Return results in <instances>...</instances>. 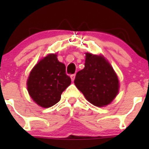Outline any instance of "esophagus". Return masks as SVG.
Instances as JSON below:
<instances>
[{
	"instance_id": "obj_1",
	"label": "esophagus",
	"mask_w": 149,
	"mask_h": 149,
	"mask_svg": "<svg viewBox=\"0 0 149 149\" xmlns=\"http://www.w3.org/2000/svg\"><path fill=\"white\" fill-rule=\"evenodd\" d=\"M70 77H71V79H72V81H74V78H75V74H71Z\"/></svg>"
}]
</instances>
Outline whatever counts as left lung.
Segmentation results:
<instances>
[{"mask_svg":"<svg viewBox=\"0 0 149 149\" xmlns=\"http://www.w3.org/2000/svg\"><path fill=\"white\" fill-rule=\"evenodd\" d=\"M74 82L86 99L97 107L110 104L119 93L116 74L101 55L86 53L84 68L76 74Z\"/></svg>","mask_w":149,"mask_h":149,"instance_id":"left-lung-1","label":"left lung"}]
</instances>
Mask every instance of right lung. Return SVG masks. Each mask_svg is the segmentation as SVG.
<instances>
[{"instance_id":"1","label":"right lung","mask_w":149,"mask_h":149,"mask_svg":"<svg viewBox=\"0 0 149 149\" xmlns=\"http://www.w3.org/2000/svg\"><path fill=\"white\" fill-rule=\"evenodd\" d=\"M71 84L65 65L56 54H48L33 67L27 79V90L38 105L48 108L56 104L63 92Z\"/></svg>"}]
</instances>
